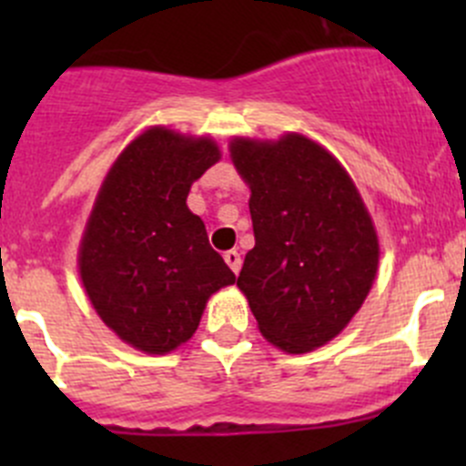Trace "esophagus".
I'll return each instance as SVG.
<instances>
[{
    "instance_id": "obj_1",
    "label": "esophagus",
    "mask_w": 466,
    "mask_h": 466,
    "mask_svg": "<svg viewBox=\"0 0 466 466\" xmlns=\"http://www.w3.org/2000/svg\"><path fill=\"white\" fill-rule=\"evenodd\" d=\"M223 259H225V263H228L229 268H232V272L234 275H238V270H241V255H238L237 250H228L223 255Z\"/></svg>"
}]
</instances>
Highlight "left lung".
<instances>
[{"mask_svg": "<svg viewBox=\"0 0 466 466\" xmlns=\"http://www.w3.org/2000/svg\"><path fill=\"white\" fill-rule=\"evenodd\" d=\"M232 162L250 185L255 248L237 286L266 340L304 354L331 340L372 289L379 241L345 168L302 135L234 139Z\"/></svg>", "mask_w": 466, "mask_h": 466, "instance_id": "8db88e82", "label": "left lung"}]
</instances>
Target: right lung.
Instances as JSON below:
<instances>
[{"instance_id":"right-lung-1","label":"right lung","mask_w":466,"mask_h":466,"mask_svg":"<svg viewBox=\"0 0 466 466\" xmlns=\"http://www.w3.org/2000/svg\"><path fill=\"white\" fill-rule=\"evenodd\" d=\"M211 139L167 128L139 135L107 173L81 243V279L101 320L146 354L189 340L211 293L237 275L187 207L218 162Z\"/></svg>"}]
</instances>
